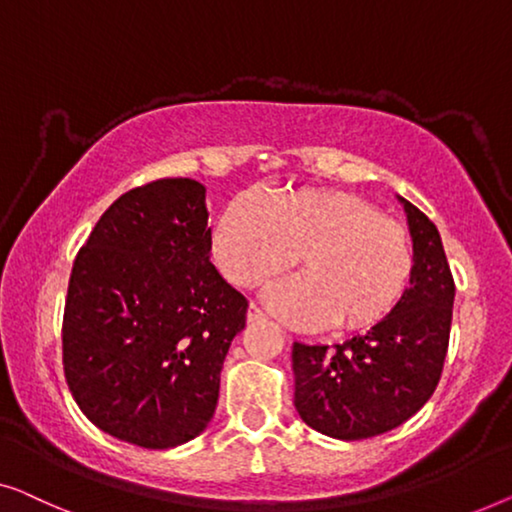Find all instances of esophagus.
Listing matches in <instances>:
<instances>
[{
  "instance_id": "34e87169",
  "label": "esophagus",
  "mask_w": 512,
  "mask_h": 512,
  "mask_svg": "<svg viewBox=\"0 0 512 512\" xmlns=\"http://www.w3.org/2000/svg\"><path fill=\"white\" fill-rule=\"evenodd\" d=\"M259 320H264L262 308L255 306V304H250V308H248V322H259Z\"/></svg>"
}]
</instances>
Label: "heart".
I'll use <instances>...</instances> for the list:
<instances>
[{"label":"heart","mask_w":512,"mask_h":512,"mask_svg":"<svg viewBox=\"0 0 512 512\" xmlns=\"http://www.w3.org/2000/svg\"><path fill=\"white\" fill-rule=\"evenodd\" d=\"M304 273L266 290V304L301 325L357 331L378 325L413 276V243L371 201L331 187H301L269 204L239 194L220 213L213 257L229 283L255 287L297 262Z\"/></svg>","instance_id":"1"}]
</instances>
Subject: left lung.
<instances>
[{"label":"left lung","mask_w":512,"mask_h":512,"mask_svg":"<svg viewBox=\"0 0 512 512\" xmlns=\"http://www.w3.org/2000/svg\"><path fill=\"white\" fill-rule=\"evenodd\" d=\"M413 236V276L394 311L338 345H292L294 408L308 427L341 441L385 434L434 394L450 343L455 280L441 234L401 199Z\"/></svg>","instance_id":"obj_1"}]
</instances>
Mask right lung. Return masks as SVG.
I'll use <instances>...</instances> for the list:
<instances>
[{"mask_svg": "<svg viewBox=\"0 0 512 512\" xmlns=\"http://www.w3.org/2000/svg\"><path fill=\"white\" fill-rule=\"evenodd\" d=\"M204 185L160 178L113 201L78 250L62 366L83 415L148 450L199 436L248 299L211 264Z\"/></svg>", "mask_w": 512, "mask_h": 512, "instance_id": "1", "label": "right lung"}]
</instances>
